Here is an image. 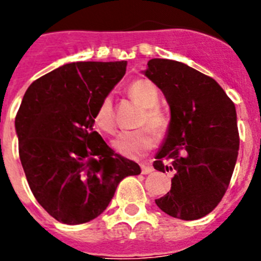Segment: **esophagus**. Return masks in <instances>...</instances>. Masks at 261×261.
I'll list each match as a JSON object with an SVG mask.
<instances>
[{
  "mask_svg": "<svg viewBox=\"0 0 261 261\" xmlns=\"http://www.w3.org/2000/svg\"><path fill=\"white\" fill-rule=\"evenodd\" d=\"M153 167L152 166H149V165H144L143 164L142 165V172L144 175H147V174H150V172H153Z\"/></svg>",
  "mask_w": 261,
  "mask_h": 261,
  "instance_id": "obj_1",
  "label": "esophagus"
}]
</instances>
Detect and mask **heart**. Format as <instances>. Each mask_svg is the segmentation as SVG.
<instances>
[{
	"label": "heart",
	"instance_id": "b5f03b06",
	"mask_svg": "<svg viewBox=\"0 0 261 261\" xmlns=\"http://www.w3.org/2000/svg\"><path fill=\"white\" fill-rule=\"evenodd\" d=\"M128 94L143 107L139 125H149L158 135H164L170 125V117L165 109L158 106L160 92L149 80H136L130 84ZM96 127L107 134L114 131V112L112 96H104L94 114ZM151 128V129H152ZM148 126L133 131H122L113 140L114 149L127 158H140L157 144V136Z\"/></svg>",
	"mask_w": 261,
	"mask_h": 261
}]
</instances>
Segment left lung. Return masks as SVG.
I'll list each match as a JSON object with an SVG mask.
<instances>
[{
  "label": "left lung",
  "instance_id": "8db88e82",
  "mask_svg": "<svg viewBox=\"0 0 261 261\" xmlns=\"http://www.w3.org/2000/svg\"><path fill=\"white\" fill-rule=\"evenodd\" d=\"M143 73L164 92L171 114L153 167L174 176L155 204L181 220L203 218L221 201L237 162L234 104L215 80L184 63L155 58Z\"/></svg>",
  "mask_w": 261,
  "mask_h": 261
}]
</instances>
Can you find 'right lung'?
<instances>
[{
  "label": "right lung",
  "instance_id": "add662e5",
  "mask_svg": "<svg viewBox=\"0 0 261 261\" xmlns=\"http://www.w3.org/2000/svg\"><path fill=\"white\" fill-rule=\"evenodd\" d=\"M121 62L68 63L27 89L15 117L20 162L38 203L69 225L97 218L122 179L140 174L94 127L104 96L126 73Z\"/></svg>",
  "mask_w": 261,
  "mask_h": 261
}]
</instances>
